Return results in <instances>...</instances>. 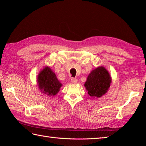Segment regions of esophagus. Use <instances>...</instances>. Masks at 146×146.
I'll return each instance as SVG.
<instances>
[{
    "mask_svg": "<svg viewBox=\"0 0 146 146\" xmlns=\"http://www.w3.org/2000/svg\"><path fill=\"white\" fill-rule=\"evenodd\" d=\"M71 82L73 83H76L77 82H78V80H77V78H72L71 79Z\"/></svg>",
    "mask_w": 146,
    "mask_h": 146,
    "instance_id": "obj_1",
    "label": "esophagus"
}]
</instances>
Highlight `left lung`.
Here are the masks:
<instances>
[{"label":"left lung","instance_id":"obj_1","mask_svg":"<svg viewBox=\"0 0 146 146\" xmlns=\"http://www.w3.org/2000/svg\"><path fill=\"white\" fill-rule=\"evenodd\" d=\"M111 82V77L107 70L104 66H99L89 74L84 85L90 97L100 98L107 92Z\"/></svg>","mask_w":146,"mask_h":146}]
</instances>
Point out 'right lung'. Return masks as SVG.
Here are the masks:
<instances>
[{"label": "right lung", "instance_id": "1", "mask_svg": "<svg viewBox=\"0 0 146 146\" xmlns=\"http://www.w3.org/2000/svg\"><path fill=\"white\" fill-rule=\"evenodd\" d=\"M37 81L40 90L48 96L56 95L62 86L55 73L48 66L40 71Z\"/></svg>", "mask_w": 146, "mask_h": 146}]
</instances>
